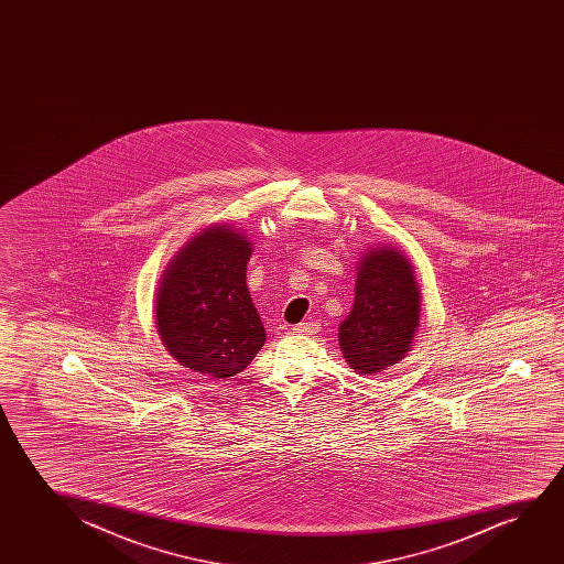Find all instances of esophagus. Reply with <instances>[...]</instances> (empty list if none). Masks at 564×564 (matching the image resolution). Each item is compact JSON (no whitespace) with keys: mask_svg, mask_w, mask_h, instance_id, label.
I'll use <instances>...</instances> for the list:
<instances>
[{"mask_svg":"<svg viewBox=\"0 0 564 564\" xmlns=\"http://www.w3.org/2000/svg\"><path fill=\"white\" fill-rule=\"evenodd\" d=\"M294 333H304V335H316L319 332V324L317 322H301L299 325H294Z\"/></svg>","mask_w":564,"mask_h":564,"instance_id":"1","label":"esophagus"}]
</instances>
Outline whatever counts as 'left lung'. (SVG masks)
Masks as SVG:
<instances>
[{
	"label": "left lung",
	"mask_w": 564,
	"mask_h": 564,
	"mask_svg": "<svg viewBox=\"0 0 564 564\" xmlns=\"http://www.w3.org/2000/svg\"><path fill=\"white\" fill-rule=\"evenodd\" d=\"M422 289L409 256L391 245L364 252L355 302L339 325V348L350 370L373 376L401 362L420 327Z\"/></svg>",
	"instance_id": "1"
}]
</instances>
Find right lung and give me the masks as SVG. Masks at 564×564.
<instances>
[{"instance_id":"obj_1","label":"right lung","mask_w":564,"mask_h":564,"mask_svg":"<svg viewBox=\"0 0 564 564\" xmlns=\"http://www.w3.org/2000/svg\"><path fill=\"white\" fill-rule=\"evenodd\" d=\"M252 240L232 224H212L171 258L155 289L154 324L162 345L188 370L225 379L254 360L265 343L250 299Z\"/></svg>"}]
</instances>
